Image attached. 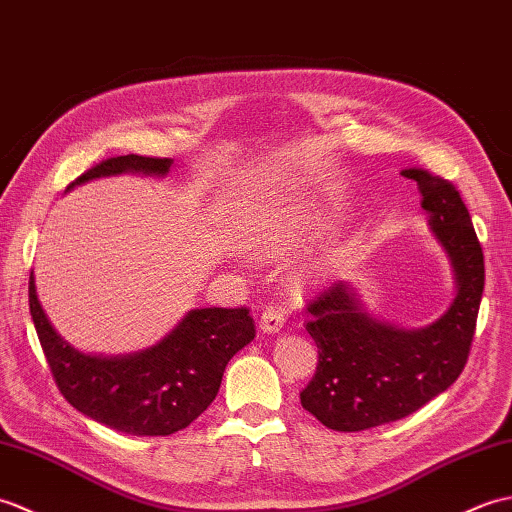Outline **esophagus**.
<instances>
[{"label":"esophagus","mask_w":512,"mask_h":512,"mask_svg":"<svg viewBox=\"0 0 512 512\" xmlns=\"http://www.w3.org/2000/svg\"><path fill=\"white\" fill-rule=\"evenodd\" d=\"M260 331L267 333V335H274L278 331H282V326H285V311L280 309V306H267L260 315Z\"/></svg>","instance_id":"esophagus-1"}]
</instances>
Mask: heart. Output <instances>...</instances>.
<instances>
[{"label": "heart", "mask_w": 512, "mask_h": 512, "mask_svg": "<svg viewBox=\"0 0 512 512\" xmlns=\"http://www.w3.org/2000/svg\"><path fill=\"white\" fill-rule=\"evenodd\" d=\"M320 225H322V219H320V217H317V219H315V227H320Z\"/></svg>", "instance_id": "b5f03b06"}]
</instances>
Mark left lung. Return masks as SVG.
Here are the masks:
<instances>
[{"label":"left lung","mask_w":512,"mask_h":512,"mask_svg":"<svg viewBox=\"0 0 512 512\" xmlns=\"http://www.w3.org/2000/svg\"><path fill=\"white\" fill-rule=\"evenodd\" d=\"M403 177L416 181L429 230L449 258L456 295L438 320L420 328L381 320L346 280L309 304L306 331L320 361L300 401L335 431H363L410 416L453 385L471 350L484 254L469 210L449 181L420 168L403 170Z\"/></svg>","instance_id":"obj_1"}]
</instances>
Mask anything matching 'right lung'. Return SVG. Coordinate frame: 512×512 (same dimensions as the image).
<instances>
[{"mask_svg":"<svg viewBox=\"0 0 512 512\" xmlns=\"http://www.w3.org/2000/svg\"><path fill=\"white\" fill-rule=\"evenodd\" d=\"M173 160L122 155L89 168L67 190L100 177H166ZM30 315L61 394L78 412L129 436H170L214 401L227 361L252 342L247 309H192L164 339L129 355H89L52 326L34 285Z\"/></svg>","mask_w":512,"mask_h":512,"instance_id":"add662e5","label":"right lung"}]
</instances>
